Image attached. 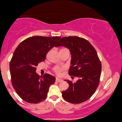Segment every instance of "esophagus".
<instances>
[{"label":"esophagus","mask_w":122,"mask_h":122,"mask_svg":"<svg viewBox=\"0 0 122 122\" xmlns=\"http://www.w3.org/2000/svg\"><path fill=\"white\" fill-rule=\"evenodd\" d=\"M56 81L57 82L61 83V82H62L63 80L61 79H59V78H56Z\"/></svg>","instance_id":"esophagus-1"}]
</instances>
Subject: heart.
<instances>
[{
	"label": "heart",
	"instance_id": "1",
	"mask_svg": "<svg viewBox=\"0 0 122 122\" xmlns=\"http://www.w3.org/2000/svg\"><path fill=\"white\" fill-rule=\"evenodd\" d=\"M64 69V67H59L58 66H56L53 67V71L56 73V74L58 76H61V72Z\"/></svg>",
	"mask_w": 122,
	"mask_h": 122
}]
</instances>
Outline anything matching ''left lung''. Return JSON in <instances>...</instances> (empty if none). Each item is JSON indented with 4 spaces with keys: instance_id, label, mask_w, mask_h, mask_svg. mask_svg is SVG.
Returning a JSON list of instances; mask_svg holds the SVG:
<instances>
[{
    "instance_id": "8db88e82",
    "label": "left lung",
    "mask_w": 122,
    "mask_h": 122,
    "mask_svg": "<svg viewBox=\"0 0 122 122\" xmlns=\"http://www.w3.org/2000/svg\"><path fill=\"white\" fill-rule=\"evenodd\" d=\"M68 48L71 53L69 75L77 77L76 83L67 80L69 87L62 92L65 101L72 104L86 101L95 92L100 81L102 64L97 53L86 39L77 36L63 37L56 45Z\"/></svg>"
}]
</instances>
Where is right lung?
<instances>
[{
    "label": "right lung",
    "mask_w": 122,
    "mask_h": 122,
    "mask_svg": "<svg viewBox=\"0 0 122 122\" xmlns=\"http://www.w3.org/2000/svg\"><path fill=\"white\" fill-rule=\"evenodd\" d=\"M60 37L33 36L16 48L10 63L12 85L21 98L29 103L41 102L46 98L50 86L56 78L48 73L40 76L36 72L38 63L45 59L48 52Z\"/></svg>",
    "instance_id": "right-lung-1"
}]
</instances>
